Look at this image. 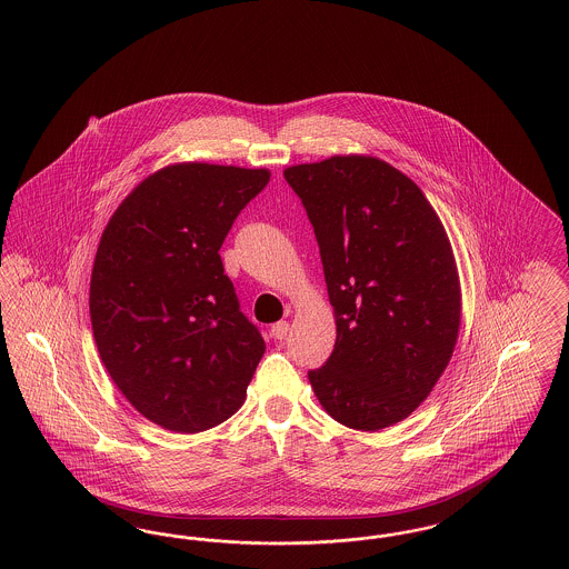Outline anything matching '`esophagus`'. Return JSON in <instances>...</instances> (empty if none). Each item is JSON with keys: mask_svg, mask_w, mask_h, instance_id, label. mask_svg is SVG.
<instances>
[{"mask_svg": "<svg viewBox=\"0 0 569 569\" xmlns=\"http://www.w3.org/2000/svg\"><path fill=\"white\" fill-rule=\"evenodd\" d=\"M288 332H290L288 322H277V325L271 326V337L274 341H283L288 337Z\"/></svg>", "mask_w": 569, "mask_h": 569, "instance_id": "34e87169", "label": "esophagus"}]
</instances>
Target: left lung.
<instances>
[{
    "mask_svg": "<svg viewBox=\"0 0 569 569\" xmlns=\"http://www.w3.org/2000/svg\"><path fill=\"white\" fill-rule=\"evenodd\" d=\"M313 226L337 318L335 350L307 376L326 411L358 431L401 422L455 350L460 288L452 247L420 188L378 158L283 172Z\"/></svg>",
    "mask_w": 569,
    "mask_h": 569,
    "instance_id": "8db88e82",
    "label": "left lung"
}]
</instances>
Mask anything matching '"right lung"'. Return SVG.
Returning <instances> with one entry per match:
<instances>
[{"instance_id":"1","label":"right lung","mask_w":569,"mask_h":569,"mask_svg":"<svg viewBox=\"0 0 569 569\" xmlns=\"http://www.w3.org/2000/svg\"><path fill=\"white\" fill-rule=\"evenodd\" d=\"M269 179L262 168L168 166L121 202L102 234L89 288L96 346L126 399L168 431L228 420L264 353L219 247Z\"/></svg>"}]
</instances>
